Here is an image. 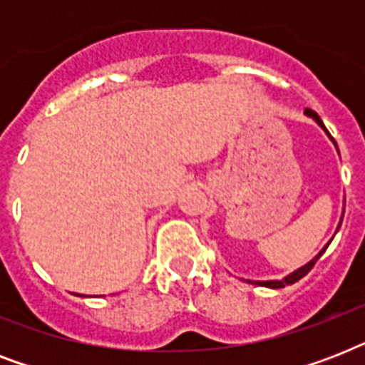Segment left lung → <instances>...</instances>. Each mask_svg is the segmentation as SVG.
Segmentation results:
<instances>
[{
    "mask_svg": "<svg viewBox=\"0 0 365 365\" xmlns=\"http://www.w3.org/2000/svg\"><path fill=\"white\" fill-rule=\"evenodd\" d=\"M305 113H307V115H309V117H312V119H314V121H317L318 125L322 126L324 130H326V126H324L322 119H320V117H318L317 111H312V110H309V108H307ZM326 248H328V246H326ZM326 248H324L322 252H320V254H318L317 257H314V259L309 261V263H307V265H303V267H301V269H297V271H295V272H292V274H289V277L284 278V280H267V282H255V284H261V286H267V288H284V286H288V284L297 282V280H301V278L305 277L307 272L311 271L312 267H314V263H317V261L320 259V255H322L324 252H326Z\"/></svg>",
    "mask_w": 365,
    "mask_h": 365,
    "instance_id": "obj_1",
    "label": "left lung"
}]
</instances>
